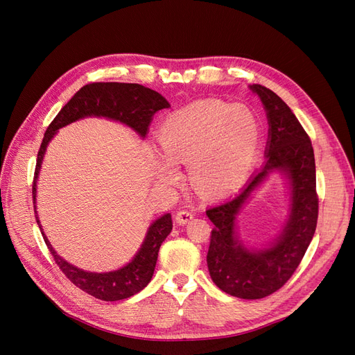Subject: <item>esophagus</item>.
Here are the masks:
<instances>
[{
	"mask_svg": "<svg viewBox=\"0 0 355 355\" xmlns=\"http://www.w3.org/2000/svg\"><path fill=\"white\" fill-rule=\"evenodd\" d=\"M194 216H196L194 210H179L176 213V222L179 225H185L187 222H189Z\"/></svg>",
	"mask_w": 355,
	"mask_h": 355,
	"instance_id": "obj_1",
	"label": "esophagus"
}]
</instances>
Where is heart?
I'll return each instance as SVG.
<instances>
[{
    "label": "heart",
    "mask_w": 355,
    "mask_h": 355,
    "mask_svg": "<svg viewBox=\"0 0 355 355\" xmlns=\"http://www.w3.org/2000/svg\"><path fill=\"white\" fill-rule=\"evenodd\" d=\"M157 139L167 158L158 164L161 180L176 182L175 163L189 164L191 180L201 194L220 197L250 176L261 151V125L247 106L207 99L170 114Z\"/></svg>",
    "instance_id": "b5f03b06"
}]
</instances>
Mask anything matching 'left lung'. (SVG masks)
I'll list each match as a JSON object with an SVG mask.
<instances>
[{
  "label": "left lung",
  "instance_id": "left-lung-1",
  "mask_svg": "<svg viewBox=\"0 0 355 355\" xmlns=\"http://www.w3.org/2000/svg\"><path fill=\"white\" fill-rule=\"evenodd\" d=\"M250 90L261 98L270 124L266 159L237 196L206 210L214 225L207 266L213 283L225 293L261 299L282 288L302 261L317 227L318 196L314 149L304 127L272 90L261 84L250 85ZM274 171H282L289 179V219L271 246L247 250L234 235V218L251 192Z\"/></svg>",
  "mask_w": 355,
  "mask_h": 355
}]
</instances>
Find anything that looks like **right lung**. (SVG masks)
<instances>
[{
  "mask_svg": "<svg viewBox=\"0 0 355 355\" xmlns=\"http://www.w3.org/2000/svg\"><path fill=\"white\" fill-rule=\"evenodd\" d=\"M168 102L163 96L155 90L144 87L141 84L92 83L84 85L59 111V114L50 123L44 133V139H42L37 157L34 185H32L34 204L37 197V179L42 158H44L49 142L56 135L59 128L85 116H105L110 118V120L120 121L128 125L139 136L145 137L154 114L159 110L168 108ZM35 219L41 230L42 239H44L50 253L55 257V262L60 268V271L75 286L80 287L83 292L101 300H106V302L127 299L139 293L148 286L155 270L159 245L166 240L171 228H173L171 214L167 213L164 216L158 218L149 227L141 249H139L132 262H128L125 266L120 268V270L111 272H89L68 263L65 259H62L56 250L53 249L46 234L42 232L37 211Z\"/></svg>",
  "mask_w": 355,
  "mask_h": 355,
  "instance_id": "1",
  "label": "right lung"
}]
</instances>
